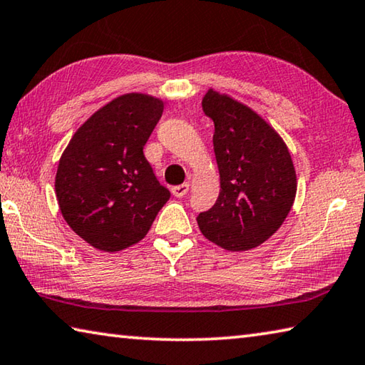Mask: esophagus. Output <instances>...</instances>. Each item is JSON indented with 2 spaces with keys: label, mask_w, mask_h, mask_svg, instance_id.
Here are the masks:
<instances>
[{
  "label": "esophagus",
  "mask_w": 365,
  "mask_h": 365,
  "mask_svg": "<svg viewBox=\"0 0 365 365\" xmlns=\"http://www.w3.org/2000/svg\"><path fill=\"white\" fill-rule=\"evenodd\" d=\"M190 190V185L188 183H182V185H175V187H172V195L177 196V197H182L188 193Z\"/></svg>",
  "instance_id": "esophagus-1"
}]
</instances>
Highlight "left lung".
Here are the masks:
<instances>
[{"label": "left lung", "mask_w": 365, "mask_h": 365, "mask_svg": "<svg viewBox=\"0 0 365 365\" xmlns=\"http://www.w3.org/2000/svg\"><path fill=\"white\" fill-rule=\"evenodd\" d=\"M202 110L214 122L220 193L196 220L228 251L256 248L279 230L296 196V172L280 135L233 98L209 90Z\"/></svg>", "instance_id": "1"}]
</instances>
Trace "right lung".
Masks as SVG:
<instances>
[{"label": "right lung", "instance_id": "right-lung-1", "mask_svg": "<svg viewBox=\"0 0 365 365\" xmlns=\"http://www.w3.org/2000/svg\"><path fill=\"white\" fill-rule=\"evenodd\" d=\"M158 98L128 93L90 117L61 156L56 196L67 224L96 250L138 243L169 201L143 148L163 115Z\"/></svg>", "mask_w": 365, "mask_h": 365}]
</instances>
